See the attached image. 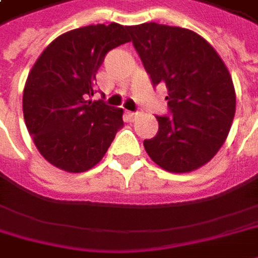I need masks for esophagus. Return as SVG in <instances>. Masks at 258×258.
<instances>
[{"label":"esophagus","mask_w":258,"mask_h":258,"mask_svg":"<svg viewBox=\"0 0 258 258\" xmlns=\"http://www.w3.org/2000/svg\"><path fill=\"white\" fill-rule=\"evenodd\" d=\"M126 116L129 117V120H132V122H134V120H136V119L139 117V111H127V113H126Z\"/></svg>","instance_id":"34e87169"}]
</instances>
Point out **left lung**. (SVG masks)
<instances>
[{
    "label": "left lung",
    "instance_id": "left-lung-1",
    "mask_svg": "<svg viewBox=\"0 0 258 258\" xmlns=\"http://www.w3.org/2000/svg\"><path fill=\"white\" fill-rule=\"evenodd\" d=\"M154 87L168 90V114L144 141L154 162L170 173H188L225 142L235 114V90L225 63L198 33L157 23L127 27Z\"/></svg>",
    "mask_w": 258,
    "mask_h": 258
}]
</instances>
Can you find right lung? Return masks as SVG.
Returning <instances> with one entry per match:
<instances>
[{
  "label": "right lung",
  "mask_w": 258,
  "mask_h": 258,
  "mask_svg": "<svg viewBox=\"0 0 258 258\" xmlns=\"http://www.w3.org/2000/svg\"><path fill=\"white\" fill-rule=\"evenodd\" d=\"M127 27L97 24L63 33L33 65L23 114L34 145L50 164L83 173L100 161L123 126L122 109L91 101L107 52L129 42Z\"/></svg>",
  "instance_id": "obj_1"
}]
</instances>
